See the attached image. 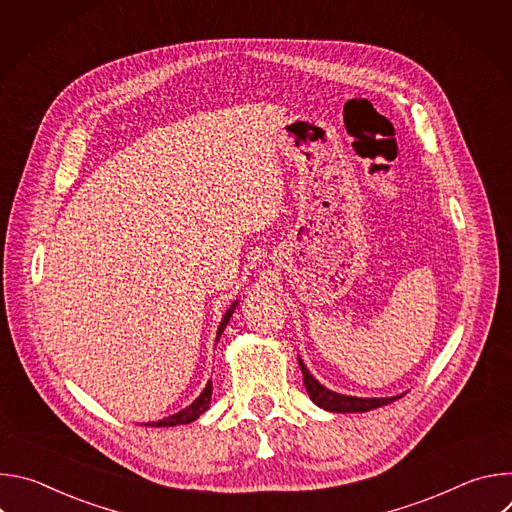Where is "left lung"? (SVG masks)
Returning <instances> with one entry per match:
<instances>
[{"label": "left lung", "instance_id": "obj_1", "mask_svg": "<svg viewBox=\"0 0 512 512\" xmlns=\"http://www.w3.org/2000/svg\"><path fill=\"white\" fill-rule=\"evenodd\" d=\"M300 362V369H302V375H304V385L308 389V395L310 399L320 405L322 409L326 411H334V413H364V411H371V409H377L381 405H387V403H393L397 401L401 395L397 397H383V399H362V397H350V395H340V393H334L326 387H322L312 375L310 371L304 367V362Z\"/></svg>", "mask_w": 512, "mask_h": 512}]
</instances>
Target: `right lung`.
Returning <instances> with one entry per match:
<instances>
[{"label": "right lung", "mask_w": 512, "mask_h": 512, "mask_svg": "<svg viewBox=\"0 0 512 512\" xmlns=\"http://www.w3.org/2000/svg\"><path fill=\"white\" fill-rule=\"evenodd\" d=\"M235 306H237V304H233V308L227 310L225 318L221 320V326H218V332H216V340H218V336L223 334V330L227 328V324H229V320H231V316H233V312H235ZM210 397H212V385H210V381H208L206 389L200 393V397H198L190 407H186L184 411H180V413H176V415H170V417H166V419H162V421H152V423H148V425H150V427H172V425L192 423V421H196V419L210 407Z\"/></svg>", "instance_id": "1"}]
</instances>
